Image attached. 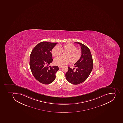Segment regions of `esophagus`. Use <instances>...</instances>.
<instances>
[{"instance_id":"obj_1","label":"esophagus","mask_w":123,"mask_h":123,"mask_svg":"<svg viewBox=\"0 0 123 123\" xmlns=\"http://www.w3.org/2000/svg\"><path fill=\"white\" fill-rule=\"evenodd\" d=\"M62 67H62V66H59V68H62Z\"/></svg>"}]
</instances>
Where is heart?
<instances>
[{
  "label": "heart",
  "instance_id": "1",
  "mask_svg": "<svg viewBox=\"0 0 123 123\" xmlns=\"http://www.w3.org/2000/svg\"><path fill=\"white\" fill-rule=\"evenodd\" d=\"M65 56H60L55 58L54 63L56 65L63 66L71 62L76 63L80 59L82 55L81 50L77 49V47L72 44H65L60 47L56 46L51 51L52 55L54 56H60L63 52H66Z\"/></svg>",
  "mask_w": 123,
  "mask_h": 123
}]
</instances>
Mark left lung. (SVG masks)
Segmentation results:
<instances>
[{
	"label": "left lung",
	"instance_id": "8db88e82",
	"mask_svg": "<svg viewBox=\"0 0 123 123\" xmlns=\"http://www.w3.org/2000/svg\"><path fill=\"white\" fill-rule=\"evenodd\" d=\"M81 46L82 55L80 59L74 64V68L69 67L65 74L66 79L73 84L83 82L88 78L93 68V60L90 50L88 47L79 42H75Z\"/></svg>",
	"mask_w": 123,
	"mask_h": 123
}]
</instances>
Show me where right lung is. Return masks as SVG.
<instances>
[{
  "label": "right lung",
  "mask_w": 123,
  "mask_h": 123,
  "mask_svg": "<svg viewBox=\"0 0 123 123\" xmlns=\"http://www.w3.org/2000/svg\"><path fill=\"white\" fill-rule=\"evenodd\" d=\"M57 43L43 41L37 44L30 55V68L32 74L39 82L44 84L52 83L55 80L58 66L51 67L53 61L51 50Z\"/></svg>",
  "instance_id": "1"
}]
</instances>
